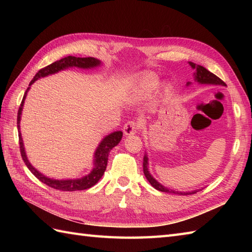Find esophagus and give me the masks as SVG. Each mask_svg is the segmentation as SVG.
Returning <instances> with one entry per match:
<instances>
[{
	"label": "esophagus",
	"mask_w": 252,
	"mask_h": 252,
	"mask_svg": "<svg viewBox=\"0 0 252 252\" xmlns=\"http://www.w3.org/2000/svg\"><path fill=\"white\" fill-rule=\"evenodd\" d=\"M141 129V123L134 121V120H131V121H127L125 126H123V133H125V135H133L135 134V133Z\"/></svg>",
	"instance_id": "1"
}]
</instances>
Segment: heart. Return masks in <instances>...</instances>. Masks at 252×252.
<instances>
[{
	"label": "heart",
	"instance_id": "1",
	"mask_svg": "<svg viewBox=\"0 0 252 252\" xmlns=\"http://www.w3.org/2000/svg\"><path fill=\"white\" fill-rule=\"evenodd\" d=\"M159 85V78L155 73H146L142 77L140 81V89L143 93L149 94L156 90Z\"/></svg>",
	"mask_w": 252,
	"mask_h": 252
}]
</instances>
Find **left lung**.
Here are the masks:
<instances>
[{
    "label": "left lung",
    "instance_id": "left-lung-1",
    "mask_svg": "<svg viewBox=\"0 0 252 252\" xmlns=\"http://www.w3.org/2000/svg\"><path fill=\"white\" fill-rule=\"evenodd\" d=\"M189 65L196 69V73H195V78L199 83H207V84H221V85H226L224 83L223 80H221L219 77H217L216 74H213L212 72H210L205 67L202 66H196L194 63H189ZM148 159L147 156H144V162H143V169H144V174H145L146 179L148 180L149 183L152 184V186H154L155 189L160 190V191H164V192H173V194H179V195H190V194H195L196 191H191V192H179V191H174V190H170L168 189H165L164 186H162L161 184H159L158 182L155 180L153 176L151 175L148 171Z\"/></svg>",
    "mask_w": 252,
    "mask_h": 252
}]
</instances>
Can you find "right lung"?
<instances>
[{
	"label": "right lung",
	"instance_id": "1",
	"mask_svg": "<svg viewBox=\"0 0 252 252\" xmlns=\"http://www.w3.org/2000/svg\"><path fill=\"white\" fill-rule=\"evenodd\" d=\"M100 62L98 60H96L94 57H74V56H67L63 57L62 60L57 61L55 63H51V65L46 66L44 68L40 69L39 71L36 72L33 79L31 80V82L29 85L33 83L35 80H37L41 77H45L49 76V74L58 72L60 70H63L68 67H79V68H92L98 66ZM29 90V88H28ZM28 90L25 92V95L23 97V100H21V104L19 106L18 109V114H17V127L19 129V123H20V115H21V110H23V106L25 103V98L27 92ZM19 148H20V155L21 158H23L24 162L26 163L27 167L31 171L32 174H33L35 178L39 179L42 183L46 184L47 186L52 187V189H60L63 191H76V190H83V189H88L90 187H92L95 185L99 179L103 176L106 167H107V161H108V155L109 152L115 146H117L119 142L122 138V132L121 131H117L111 133L108 136H106L103 141L100 142L99 146L97 147L95 152V161H94V169L92 172L88 174L87 176H84L82 179H77V180H53L49 179L46 176L42 175L39 171H36L30 162L27 159L26 153H25V148H24V143H23V138H21L20 135V131H19Z\"/></svg>",
	"mask_w": 252,
	"mask_h": 252
}]
</instances>
